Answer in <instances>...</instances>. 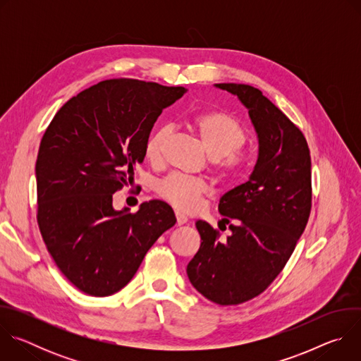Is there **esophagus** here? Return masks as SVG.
Wrapping results in <instances>:
<instances>
[{
  "label": "esophagus",
  "mask_w": 361,
  "mask_h": 361,
  "mask_svg": "<svg viewBox=\"0 0 361 361\" xmlns=\"http://www.w3.org/2000/svg\"><path fill=\"white\" fill-rule=\"evenodd\" d=\"M176 219H177V226H183V224H185L187 220H188L184 214H181V213H178V212H176Z\"/></svg>",
  "instance_id": "esophagus-1"
}]
</instances>
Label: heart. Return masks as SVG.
<instances>
[{
	"instance_id": "obj_1",
	"label": "heart",
	"mask_w": 361,
	"mask_h": 361,
	"mask_svg": "<svg viewBox=\"0 0 361 361\" xmlns=\"http://www.w3.org/2000/svg\"><path fill=\"white\" fill-rule=\"evenodd\" d=\"M190 123L220 178L234 181L247 173L250 159L240 148L245 144L248 134L234 116L226 111H204L192 116ZM170 133V127L163 126L149 134L144 144V156L149 163L161 161ZM156 191L177 210L192 213L200 207L205 184L192 177L173 174L159 181Z\"/></svg>"
}]
</instances>
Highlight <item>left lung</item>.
Listing matches in <instances>:
<instances>
[{
    "instance_id": "8db88e82",
    "label": "left lung",
    "mask_w": 361,
    "mask_h": 361,
    "mask_svg": "<svg viewBox=\"0 0 361 361\" xmlns=\"http://www.w3.org/2000/svg\"><path fill=\"white\" fill-rule=\"evenodd\" d=\"M217 88L238 97L259 137V159L244 184L219 204L231 234L209 223L195 227L201 245L187 266L194 288L220 305H235L262 294L281 273L312 210V159L305 137L287 116L247 84Z\"/></svg>"
}]
</instances>
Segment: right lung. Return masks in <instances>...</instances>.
<instances>
[{
  "label": "right lung",
  "instance_id": "right-lung-1",
  "mask_svg": "<svg viewBox=\"0 0 361 361\" xmlns=\"http://www.w3.org/2000/svg\"><path fill=\"white\" fill-rule=\"evenodd\" d=\"M185 91L106 80L68 99L45 130L35 163L37 221L57 267L82 293L120 291L176 224L164 201L142 202L133 214L114 210L113 194L131 183L154 123Z\"/></svg>",
  "mask_w": 361,
  "mask_h": 361
}]
</instances>
